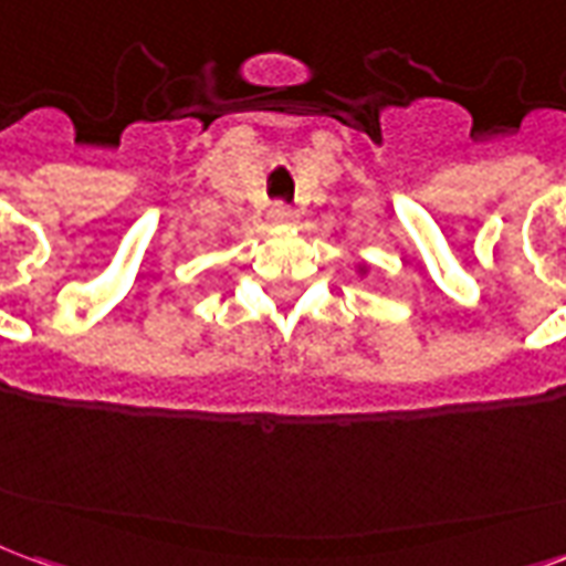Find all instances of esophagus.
<instances>
[{"label":"esophagus","mask_w":566,"mask_h":566,"mask_svg":"<svg viewBox=\"0 0 566 566\" xmlns=\"http://www.w3.org/2000/svg\"><path fill=\"white\" fill-rule=\"evenodd\" d=\"M270 218L275 223H282V227H287V223L296 221V209H294V206H287V202H272Z\"/></svg>","instance_id":"34e87169"}]
</instances>
